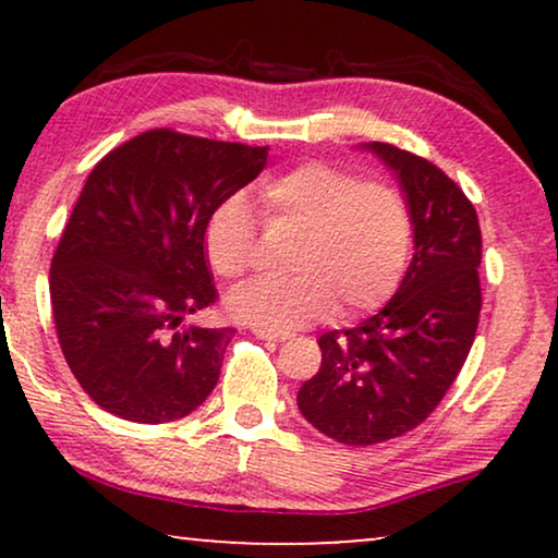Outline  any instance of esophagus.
Wrapping results in <instances>:
<instances>
[{"label": "esophagus", "instance_id": "obj_1", "mask_svg": "<svg viewBox=\"0 0 558 558\" xmlns=\"http://www.w3.org/2000/svg\"><path fill=\"white\" fill-rule=\"evenodd\" d=\"M254 335L258 340H277V342L292 338V335L284 332V330H269V327H258V325L254 327Z\"/></svg>", "mask_w": 558, "mask_h": 558}]
</instances>
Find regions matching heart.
Masks as SVG:
<instances>
[{
    "mask_svg": "<svg viewBox=\"0 0 558 558\" xmlns=\"http://www.w3.org/2000/svg\"><path fill=\"white\" fill-rule=\"evenodd\" d=\"M264 223L300 233L289 254V279H251L226 296L241 323L289 330L338 307L357 317L391 300L407 274L414 218L399 190L363 182L325 162H304L264 178L254 190ZM203 248L223 279L254 264L256 231L243 197L218 203L205 220Z\"/></svg>",
    "mask_w": 558,
    "mask_h": 558,
    "instance_id": "b5f03b06",
    "label": "heart"
}]
</instances>
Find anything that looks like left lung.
Segmentation results:
<instances>
[{"instance_id":"obj_1","label":"left lung","mask_w":558,"mask_h":558,"mask_svg":"<svg viewBox=\"0 0 558 558\" xmlns=\"http://www.w3.org/2000/svg\"><path fill=\"white\" fill-rule=\"evenodd\" d=\"M365 149L399 180L414 218V258L378 315L317 340L323 365L296 393L315 429L353 447L401 437L439 407L483 307V235L468 195L429 159L384 142Z\"/></svg>"}]
</instances>
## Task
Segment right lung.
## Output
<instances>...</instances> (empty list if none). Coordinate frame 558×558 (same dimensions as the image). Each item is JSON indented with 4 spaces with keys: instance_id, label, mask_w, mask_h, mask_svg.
Wrapping results in <instances>:
<instances>
[{
    "instance_id": "add662e5",
    "label": "right lung",
    "mask_w": 558,
    "mask_h": 558,
    "mask_svg": "<svg viewBox=\"0 0 558 558\" xmlns=\"http://www.w3.org/2000/svg\"><path fill=\"white\" fill-rule=\"evenodd\" d=\"M266 155L151 129L90 170L52 256L50 302L65 361L104 411L165 424L216 388L233 327H174L218 300L205 220Z\"/></svg>"
}]
</instances>
